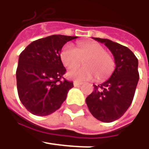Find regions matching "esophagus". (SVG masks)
I'll list each match as a JSON object with an SVG mask.
<instances>
[{"label":"esophagus","instance_id":"esophagus-1","mask_svg":"<svg viewBox=\"0 0 149 149\" xmlns=\"http://www.w3.org/2000/svg\"><path fill=\"white\" fill-rule=\"evenodd\" d=\"M81 84H82V83H79V82H78V81H74V87H79Z\"/></svg>","mask_w":149,"mask_h":149}]
</instances>
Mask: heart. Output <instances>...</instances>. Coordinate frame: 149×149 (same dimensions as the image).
Returning a JSON list of instances; mask_svg holds the SVG:
<instances>
[{
  "label": "heart",
  "mask_w": 149,
  "mask_h": 149,
  "mask_svg": "<svg viewBox=\"0 0 149 149\" xmlns=\"http://www.w3.org/2000/svg\"><path fill=\"white\" fill-rule=\"evenodd\" d=\"M60 60L68 70L76 69L84 60V67L69 72L71 79L84 81L96 77L99 81L110 77L115 69V62L105 48L94 41L81 42L74 48L70 44L65 45L60 51Z\"/></svg>",
  "instance_id": "b5f03b06"
}]
</instances>
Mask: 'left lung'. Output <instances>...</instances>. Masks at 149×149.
Listing matches in <instances>:
<instances>
[{"mask_svg":"<svg viewBox=\"0 0 149 149\" xmlns=\"http://www.w3.org/2000/svg\"><path fill=\"white\" fill-rule=\"evenodd\" d=\"M104 43L114 57L115 70L104 83L95 86V90L86 98L92 115L104 123L122 117L134 100L139 82V61L130 49L108 39L94 38Z\"/></svg>","mask_w":149,"mask_h":149,"instance_id":"left-lung-1","label":"left lung"}]
</instances>
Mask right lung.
Wrapping results in <instances>:
<instances>
[{"label": "right lung", "instance_id": "obj_1", "mask_svg": "<svg viewBox=\"0 0 149 149\" xmlns=\"http://www.w3.org/2000/svg\"><path fill=\"white\" fill-rule=\"evenodd\" d=\"M77 36L53 35L30 44L19 56L16 84L20 102L31 113L46 116L60 108L73 82L63 75L60 54L64 45Z\"/></svg>", "mask_w": 149, "mask_h": 149}]
</instances>
